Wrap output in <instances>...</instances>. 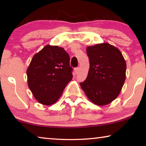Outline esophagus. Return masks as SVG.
Masks as SVG:
<instances>
[{"label":"esophagus","instance_id":"34e87169","mask_svg":"<svg viewBox=\"0 0 146 146\" xmlns=\"http://www.w3.org/2000/svg\"><path fill=\"white\" fill-rule=\"evenodd\" d=\"M74 71H75V74H77L78 71H79V68H75V69H74Z\"/></svg>","mask_w":146,"mask_h":146}]
</instances>
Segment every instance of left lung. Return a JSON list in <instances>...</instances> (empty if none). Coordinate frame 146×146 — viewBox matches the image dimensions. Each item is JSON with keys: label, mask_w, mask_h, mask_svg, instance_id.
Here are the masks:
<instances>
[{"label": "left lung", "mask_w": 146, "mask_h": 146, "mask_svg": "<svg viewBox=\"0 0 146 146\" xmlns=\"http://www.w3.org/2000/svg\"><path fill=\"white\" fill-rule=\"evenodd\" d=\"M90 70L80 85L93 103L108 104L119 95L125 80L126 63L119 49L108 43L88 46Z\"/></svg>", "instance_id": "obj_1"}]
</instances>
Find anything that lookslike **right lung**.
<instances>
[{
  "label": "right lung",
  "mask_w": 146,
  "mask_h": 146,
  "mask_svg": "<svg viewBox=\"0 0 146 146\" xmlns=\"http://www.w3.org/2000/svg\"><path fill=\"white\" fill-rule=\"evenodd\" d=\"M72 71L64 48L47 45L33 56L27 70L28 87L39 103L51 105L71 80Z\"/></svg>",
  "instance_id": "right-lung-1"
}]
</instances>
